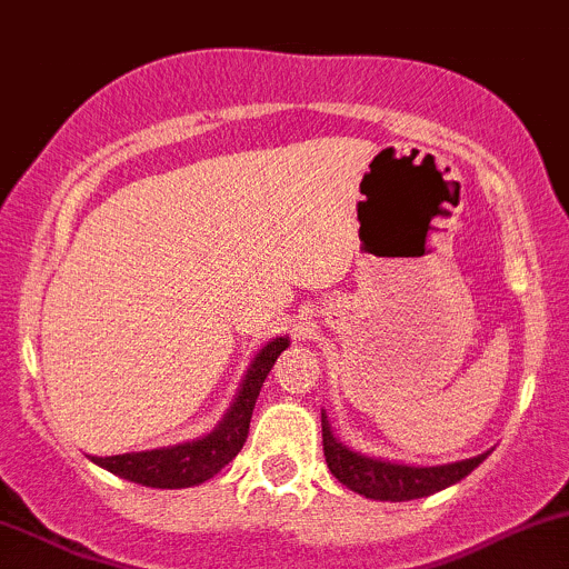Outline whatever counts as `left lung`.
Returning a JSON list of instances; mask_svg holds the SVG:
<instances>
[{
    "label": "left lung",
    "instance_id": "obj_1",
    "mask_svg": "<svg viewBox=\"0 0 569 569\" xmlns=\"http://www.w3.org/2000/svg\"><path fill=\"white\" fill-rule=\"evenodd\" d=\"M322 453H326L328 469L341 486L366 499H380V502L431 497V493L467 478L488 458V453H480L456 463H445V467H407V463L377 461V458L352 453L350 448H345L331 433L326 412H322Z\"/></svg>",
    "mask_w": 569,
    "mask_h": 569
}]
</instances>
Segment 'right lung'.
Masks as SVG:
<instances>
[{"label":"right lung","mask_w":569,"mask_h":569,"mask_svg":"<svg viewBox=\"0 0 569 569\" xmlns=\"http://www.w3.org/2000/svg\"><path fill=\"white\" fill-rule=\"evenodd\" d=\"M287 347V339H273L258 352V358L249 366L243 377L241 390H238L233 407L224 415L222 423L213 429L209 437L192 439V442L176 445V448L146 450V453H124V456H91V461L100 463L108 472L119 478L140 482L151 488H189L206 482L222 467H228L233 458L241 453L249 433V420H252L254 401H258L262 382L268 371L273 369V360L279 358Z\"/></svg>","instance_id":"right-lung-1"}]
</instances>
